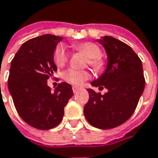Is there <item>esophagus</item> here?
Returning <instances> with one entry per match:
<instances>
[{"mask_svg":"<svg viewBox=\"0 0 158 158\" xmlns=\"http://www.w3.org/2000/svg\"><path fill=\"white\" fill-rule=\"evenodd\" d=\"M81 88H79V87H77V86H73L72 87V90H73L74 93H76V92H77L79 89H80Z\"/></svg>","mask_w":158,"mask_h":158,"instance_id":"34e87169","label":"esophagus"}]
</instances>
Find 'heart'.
I'll list each match as a JSON object with an SVG mask.
<instances>
[{"instance_id": "obj_1", "label": "heart", "mask_w": 158, "mask_h": 158, "mask_svg": "<svg viewBox=\"0 0 158 158\" xmlns=\"http://www.w3.org/2000/svg\"><path fill=\"white\" fill-rule=\"evenodd\" d=\"M76 51L82 52L88 57L87 64H89L94 70H99L104 66V60L100 57L101 50L99 47L94 42L86 41L73 46ZM69 59V53L65 47L59 44L55 48L53 52V61L57 66L61 67L65 64ZM90 77V74L88 70H76L73 68H69L63 72V78L65 81L73 84H81L84 81Z\"/></svg>"}]
</instances>
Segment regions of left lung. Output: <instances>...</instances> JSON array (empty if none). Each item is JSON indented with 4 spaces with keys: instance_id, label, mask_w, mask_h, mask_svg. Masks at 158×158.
<instances>
[{
    "instance_id": "left-lung-1",
    "label": "left lung",
    "mask_w": 158,
    "mask_h": 158,
    "mask_svg": "<svg viewBox=\"0 0 158 158\" xmlns=\"http://www.w3.org/2000/svg\"><path fill=\"white\" fill-rule=\"evenodd\" d=\"M98 41L106 49L108 63L105 73L91 84L108 91L102 95L88 88L89 99L83 112L92 126L110 129L124 123L135 112L145 81L141 60L129 46L106 35Z\"/></svg>"
}]
</instances>
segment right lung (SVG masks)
<instances>
[{
  "label": "right lung",
  "instance_id": "right-lung-1",
  "mask_svg": "<svg viewBox=\"0 0 158 158\" xmlns=\"http://www.w3.org/2000/svg\"><path fill=\"white\" fill-rule=\"evenodd\" d=\"M62 37L42 35L25 41L11 62L8 89L19 117L31 127L48 130L62 121L72 88L61 82L51 92L48 79L57 70L53 52Z\"/></svg>",
  "mask_w": 158,
  "mask_h": 158
}]
</instances>
